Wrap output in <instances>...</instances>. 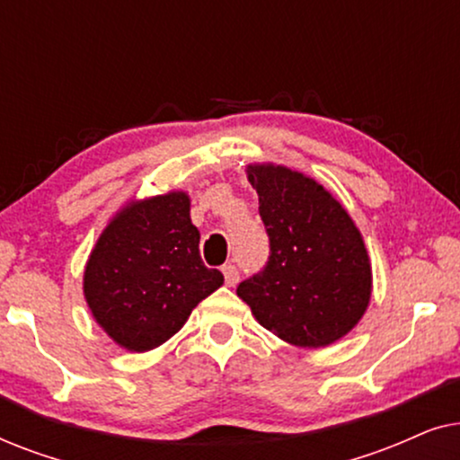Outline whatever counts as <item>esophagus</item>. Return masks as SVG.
I'll list each match as a JSON object with an SVG mask.
<instances>
[{
  "label": "esophagus",
  "mask_w": 460,
  "mask_h": 460,
  "mask_svg": "<svg viewBox=\"0 0 460 460\" xmlns=\"http://www.w3.org/2000/svg\"><path fill=\"white\" fill-rule=\"evenodd\" d=\"M222 272H224L226 285L228 287H236L238 280H241V272H238V268L234 266V263H226V266L222 268Z\"/></svg>",
  "instance_id": "34e87169"
}]
</instances>
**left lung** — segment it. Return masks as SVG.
Returning a JSON list of instances; mask_svg holds the SVG:
<instances>
[{"instance_id": "8db88e82", "label": "left lung", "mask_w": 460, "mask_h": 460, "mask_svg": "<svg viewBox=\"0 0 460 460\" xmlns=\"http://www.w3.org/2000/svg\"><path fill=\"white\" fill-rule=\"evenodd\" d=\"M270 255L236 293L257 323L299 348H324L354 329L370 299V261L348 211L318 181L251 165Z\"/></svg>"}]
</instances>
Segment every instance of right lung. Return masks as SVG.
Listing matches in <instances>:
<instances>
[{
	"mask_svg": "<svg viewBox=\"0 0 460 460\" xmlns=\"http://www.w3.org/2000/svg\"><path fill=\"white\" fill-rule=\"evenodd\" d=\"M199 241L184 192L131 203L106 226L84 291L93 318L119 345L148 351L165 343L224 285V274L200 260Z\"/></svg>",
	"mask_w": 460,
	"mask_h": 460,
	"instance_id": "1",
	"label": "right lung"
}]
</instances>
